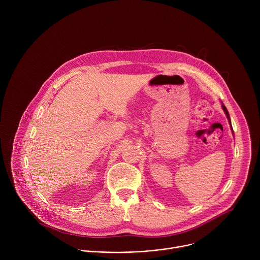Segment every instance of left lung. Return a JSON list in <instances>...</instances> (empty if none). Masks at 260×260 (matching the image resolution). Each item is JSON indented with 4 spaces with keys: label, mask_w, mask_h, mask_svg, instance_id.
Masks as SVG:
<instances>
[{
    "label": "left lung",
    "mask_w": 260,
    "mask_h": 260,
    "mask_svg": "<svg viewBox=\"0 0 260 260\" xmlns=\"http://www.w3.org/2000/svg\"><path fill=\"white\" fill-rule=\"evenodd\" d=\"M222 108H223L224 112H225V114H226V116H228V118H229V120H230V123H231V118H230V114H229V111H228V109L225 108V106H224V105H222ZM231 125H232V124H231ZM232 129H233V127H232Z\"/></svg>",
    "instance_id": "1"
}]
</instances>
